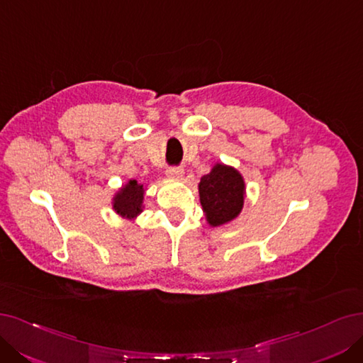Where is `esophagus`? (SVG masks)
<instances>
[{"label": "esophagus", "instance_id": "1", "mask_svg": "<svg viewBox=\"0 0 363 363\" xmlns=\"http://www.w3.org/2000/svg\"><path fill=\"white\" fill-rule=\"evenodd\" d=\"M166 173H167V177L169 178H182L184 177V167H181V166H172V167H169L167 170H166Z\"/></svg>", "mask_w": 363, "mask_h": 363}]
</instances>
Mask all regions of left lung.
Returning a JSON list of instances; mask_svg holds the SVG:
<instances>
[{"instance_id": "8db88e82", "label": "left lung", "mask_w": 363, "mask_h": 363, "mask_svg": "<svg viewBox=\"0 0 363 363\" xmlns=\"http://www.w3.org/2000/svg\"><path fill=\"white\" fill-rule=\"evenodd\" d=\"M201 203L211 226L225 225L235 218L244 203V181L232 167L217 164L199 184Z\"/></svg>"}]
</instances>
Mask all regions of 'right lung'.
I'll list each match as a JSON object with an SVG mask.
<instances>
[{"instance_id":"right-lung-1","label":"right lung","mask_w":363,"mask_h":363,"mask_svg":"<svg viewBox=\"0 0 363 363\" xmlns=\"http://www.w3.org/2000/svg\"><path fill=\"white\" fill-rule=\"evenodd\" d=\"M143 194L145 189L142 184L137 181H130L126 186L116 194L113 208L114 211L126 218H134L142 213V203H143Z\"/></svg>"}]
</instances>
